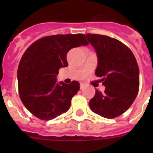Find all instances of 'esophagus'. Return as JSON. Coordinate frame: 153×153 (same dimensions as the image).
Here are the masks:
<instances>
[{
  "instance_id": "34e87169",
  "label": "esophagus",
  "mask_w": 153,
  "mask_h": 153,
  "mask_svg": "<svg viewBox=\"0 0 153 153\" xmlns=\"http://www.w3.org/2000/svg\"><path fill=\"white\" fill-rule=\"evenodd\" d=\"M84 85H85V84H84V83H81V84H80V86H81V89H83V88L84 87Z\"/></svg>"
}]
</instances>
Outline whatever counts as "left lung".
<instances>
[{
  "label": "left lung",
  "instance_id": "left-lung-1",
  "mask_svg": "<svg viewBox=\"0 0 153 153\" xmlns=\"http://www.w3.org/2000/svg\"><path fill=\"white\" fill-rule=\"evenodd\" d=\"M98 58L95 75L101 78L104 93L96 89L89 101L92 111L106 118L126 112L138 95L139 69L132 51L115 38L96 34L85 35Z\"/></svg>",
  "mask_w": 153,
  "mask_h": 153
}]
</instances>
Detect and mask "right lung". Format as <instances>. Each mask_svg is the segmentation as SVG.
Returning <instances> with one entry per match:
<instances>
[{"label": "right lung", "mask_w": 153, "mask_h": 153, "mask_svg": "<svg viewBox=\"0 0 153 153\" xmlns=\"http://www.w3.org/2000/svg\"><path fill=\"white\" fill-rule=\"evenodd\" d=\"M89 45L84 34L47 36L30 45L18 69L20 98L37 118L49 121L67 112L71 100L80 89L78 81L57 82L61 68L68 66L67 54L71 49Z\"/></svg>", "instance_id": "obj_1"}]
</instances>
